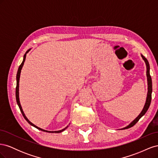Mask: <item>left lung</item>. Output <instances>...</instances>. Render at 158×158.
Returning a JSON list of instances; mask_svg holds the SVG:
<instances>
[{
    "mask_svg": "<svg viewBox=\"0 0 158 158\" xmlns=\"http://www.w3.org/2000/svg\"><path fill=\"white\" fill-rule=\"evenodd\" d=\"M141 56L142 59L144 60L146 65V76H147V80H148V94H147V98H146V103L144 106V108H143L142 111H141V113L139 114L135 120L133 121H132L129 125L125 127H124L123 128H121V130H124V129H127L131 128L132 127H133L135 124L139 121V119L143 116L144 115L145 113H146V111H148V108L150 107V105L151 103V99H152V78L150 74V64L149 63H148V60L145 58V57L143 56L142 55H141Z\"/></svg>",
    "mask_w": 158,
    "mask_h": 158,
    "instance_id": "1",
    "label": "left lung"
}]
</instances>
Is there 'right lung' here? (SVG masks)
<instances>
[{"label": "right lung", "mask_w": 158, "mask_h": 158, "mask_svg": "<svg viewBox=\"0 0 158 158\" xmlns=\"http://www.w3.org/2000/svg\"><path fill=\"white\" fill-rule=\"evenodd\" d=\"M30 50H31V49H28V50L26 51V52L25 53V55H23V61H22V64L20 65V66H19L18 70V72H17V74H16V102H17V104H18V106L19 108H20V111H21V113H22V114L23 117H24V118H25L26 120L27 121V122L30 124V125H31V126H33V127H35V128H37V129H39V130H41V131H44V132H51V133H60V132H61L64 131L66 128H67V127H68L69 126H67L66 127H65V128H63V129H62V130H60V131H48L44 130V129H42V128H40V127H38L35 126V125H33V124L32 123H31L29 120H28L27 118V117H26V116L25 115V114H24V113H23V110H22V106H21V105H20V99H19V82H20V77L21 70H22V67H23V64H24V62H25V60H26V54H27V52H29Z\"/></svg>", "instance_id": "right-lung-1"}]
</instances>
